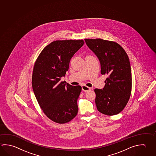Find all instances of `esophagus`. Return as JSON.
Wrapping results in <instances>:
<instances>
[{
  "label": "esophagus",
  "instance_id": "obj_1",
  "mask_svg": "<svg viewBox=\"0 0 156 156\" xmlns=\"http://www.w3.org/2000/svg\"><path fill=\"white\" fill-rule=\"evenodd\" d=\"M82 90L84 91V92H87L88 91L91 90V88L89 87H87L86 85H82Z\"/></svg>",
  "mask_w": 156,
  "mask_h": 156
}]
</instances>
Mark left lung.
<instances>
[{
  "mask_svg": "<svg viewBox=\"0 0 156 156\" xmlns=\"http://www.w3.org/2000/svg\"><path fill=\"white\" fill-rule=\"evenodd\" d=\"M98 57L101 73L107 74L102 89H95L98 111L107 115L119 113L128 102L131 91V71L128 56L119 44L102 39H85Z\"/></svg>",
  "mask_w": 156,
  "mask_h": 156,
  "instance_id": "8db88e82",
  "label": "left lung"
}]
</instances>
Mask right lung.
<instances>
[{
  "mask_svg": "<svg viewBox=\"0 0 156 156\" xmlns=\"http://www.w3.org/2000/svg\"><path fill=\"white\" fill-rule=\"evenodd\" d=\"M84 44L83 40L52 41L41 51L34 64L33 92L44 114L56 123L69 122L78 113L82 87L60 80L68 71L71 58Z\"/></svg>",
  "mask_w": 156,
  "mask_h": 156,
  "instance_id": "obj_1",
  "label": "right lung"
}]
</instances>
